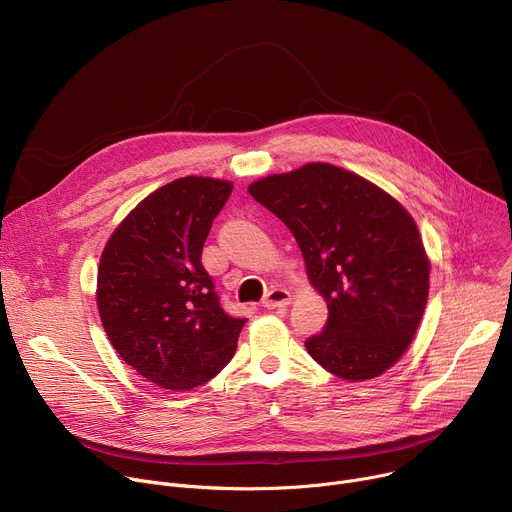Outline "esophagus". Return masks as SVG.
<instances>
[{
    "label": "esophagus",
    "mask_w": 512,
    "mask_h": 512,
    "mask_svg": "<svg viewBox=\"0 0 512 512\" xmlns=\"http://www.w3.org/2000/svg\"><path fill=\"white\" fill-rule=\"evenodd\" d=\"M289 302H291L289 289H285V287H271L267 291V296L263 298V308L279 310V308H285Z\"/></svg>",
    "instance_id": "34e87169"
}]
</instances>
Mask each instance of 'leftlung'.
<instances>
[{
    "label": "left lung",
    "instance_id": "obj_1",
    "mask_svg": "<svg viewBox=\"0 0 512 512\" xmlns=\"http://www.w3.org/2000/svg\"><path fill=\"white\" fill-rule=\"evenodd\" d=\"M296 237L328 304L310 356L344 381L383 375L409 348L429 294V259L411 214L377 184L312 162L249 186Z\"/></svg>",
    "mask_w": 512,
    "mask_h": 512
}]
</instances>
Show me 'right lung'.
I'll return each mask as SVG.
<instances>
[{"mask_svg": "<svg viewBox=\"0 0 512 512\" xmlns=\"http://www.w3.org/2000/svg\"><path fill=\"white\" fill-rule=\"evenodd\" d=\"M227 180L186 176L145 196L109 237L97 308L117 354L150 383L190 391L221 373L245 318L229 316L202 267Z\"/></svg>", "mask_w": 512, "mask_h": 512, "instance_id": "1", "label": "right lung"}]
</instances>
